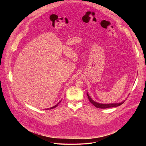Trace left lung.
Returning <instances> with one entry per match:
<instances>
[{
	"mask_svg": "<svg viewBox=\"0 0 146 146\" xmlns=\"http://www.w3.org/2000/svg\"><path fill=\"white\" fill-rule=\"evenodd\" d=\"M87 96L88 98V99L90 100V102L92 104V105L95 106L97 108H99V109H107V108H114V107H117L119 106L120 105H121L122 104L123 102H121L119 103H111V104H102V103H97L95 101H94L89 96V95L88 94V93L87 94Z\"/></svg>",
	"mask_w": 146,
	"mask_h": 146,
	"instance_id": "obj_1",
	"label": "left lung"
}]
</instances>
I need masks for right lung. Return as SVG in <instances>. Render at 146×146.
<instances>
[{"label":"right lung","mask_w":146,"mask_h":146,"mask_svg":"<svg viewBox=\"0 0 146 146\" xmlns=\"http://www.w3.org/2000/svg\"><path fill=\"white\" fill-rule=\"evenodd\" d=\"M60 102H59V103H60ZM59 103H58V104H57V105H55V106H54V107H52V108H50V109H54V108H56V106H58V104H59Z\"/></svg>","instance_id":"right-lung-1"}]
</instances>
